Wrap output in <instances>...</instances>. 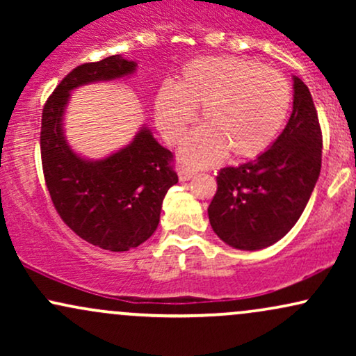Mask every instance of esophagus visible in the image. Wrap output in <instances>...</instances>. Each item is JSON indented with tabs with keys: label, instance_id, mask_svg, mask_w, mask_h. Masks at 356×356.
I'll return each instance as SVG.
<instances>
[{
	"label": "esophagus",
	"instance_id": "1",
	"mask_svg": "<svg viewBox=\"0 0 356 356\" xmlns=\"http://www.w3.org/2000/svg\"><path fill=\"white\" fill-rule=\"evenodd\" d=\"M194 175H195L194 170H191V169H184V167H181V169H179V181H181V182H187V181H191V179L194 177Z\"/></svg>",
	"mask_w": 356,
	"mask_h": 356
}]
</instances>
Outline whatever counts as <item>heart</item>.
<instances>
[{"mask_svg": "<svg viewBox=\"0 0 356 356\" xmlns=\"http://www.w3.org/2000/svg\"><path fill=\"white\" fill-rule=\"evenodd\" d=\"M201 108L202 127L181 147V161L192 167L252 159L268 149L291 108V88L280 72L251 60L206 56L184 67L175 85L159 88L155 124L167 144L182 140Z\"/></svg>", "mask_w": 356, "mask_h": 356, "instance_id": "heart-1", "label": "heart"}]
</instances>
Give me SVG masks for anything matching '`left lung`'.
Here are the masks:
<instances>
[{
    "instance_id": "8db88e82",
    "label": "left lung",
    "mask_w": 356,
    "mask_h": 356,
    "mask_svg": "<svg viewBox=\"0 0 356 356\" xmlns=\"http://www.w3.org/2000/svg\"><path fill=\"white\" fill-rule=\"evenodd\" d=\"M321 129L312 93L293 76V112L254 161L224 167L207 214L227 246L259 251L284 238L303 214L321 169Z\"/></svg>"
}]
</instances>
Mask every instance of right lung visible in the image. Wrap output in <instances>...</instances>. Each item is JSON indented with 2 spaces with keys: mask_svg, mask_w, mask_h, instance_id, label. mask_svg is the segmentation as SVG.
<instances>
[{
  "mask_svg": "<svg viewBox=\"0 0 356 356\" xmlns=\"http://www.w3.org/2000/svg\"><path fill=\"white\" fill-rule=\"evenodd\" d=\"M136 72V61L122 55L80 65L61 80L42 115L43 174L53 206L81 239L115 252L140 246L157 229L167 191L177 184V174L170 169L172 154L142 125L115 152L83 157L65 136V112L73 90Z\"/></svg>",
  "mask_w": 356,
  "mask_h": 356,
  "instance_id": "1",
  "label": "right lung"
}]
</instances>
